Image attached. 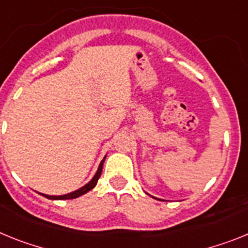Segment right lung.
<instances>
[{
  "mask_svg": "<svg viewBox=\"0 0 248 248\" xmlns=\"http://www.w3.org/2000/svg\"><path fill=\"white\" fill-rule=\"evenodd\" d=\"M105 158H106V157H105ZM105 158L101 161L100 166H98L97 172H96V175L93 176V178H92V180L90 181L87 185H85V186L81 187L79 189H77V191H73V192H71V193H67V195H62V196H48V195H44V196L46 197V199H49V200H71V199H76V197H79V196L85 195L86 192L91 191V189L93 188L96 185H97L98 178H100L101 173H102V167H103V162H105Z\"/></svg>",
  "mask_w": 248,
  "mask_h": 248,
  "instance_id": "obj_1",
  "label": "right lung"
}]
</instances>
